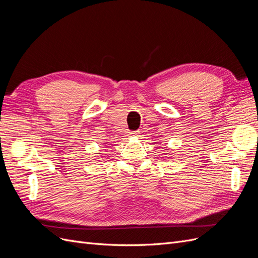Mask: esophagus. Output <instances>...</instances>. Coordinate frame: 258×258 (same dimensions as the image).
<instances>
[{
    "mask_svg": "<svg viewBox=\"0 0 258 258\" xmlns=\"http://www.w3.org/2000/svg\"><path fill=\"white\" fill-rule=\"evenodd\" d=\"M139 132L138 131H135V132H130L129 134V137H134V136H138Z\"/></svg>",
    "mask_w": 258,
    "mask_h": 258,
    "instance_id": "1",
    "label": "esophagus"
}]
</instances>
